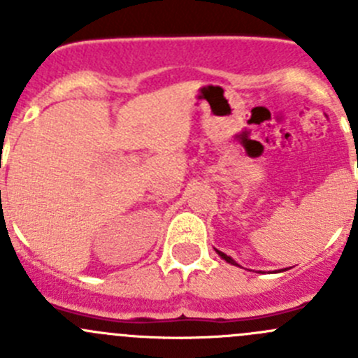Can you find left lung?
I'll use <instances>...</instances> for the list:
<instances>
[{"mask_svg": "<svg viewBox=\"0 0 358 358\" xmlns=\"http://www.w3.org/2000/svg\"><path fill=\"white\" fill-rule=\"evenodd\" d=\"M218 255H220V256H222V258H223V259H225V262H229V263H232V265H236V262H234V259H232V258H230V256L223 255V252H222V251H218Z\"/></svg>", "mask_w": 358, "mask_h": 358, "instance_id": "left-lung-1", "label": "left lung"}]
</instances>
